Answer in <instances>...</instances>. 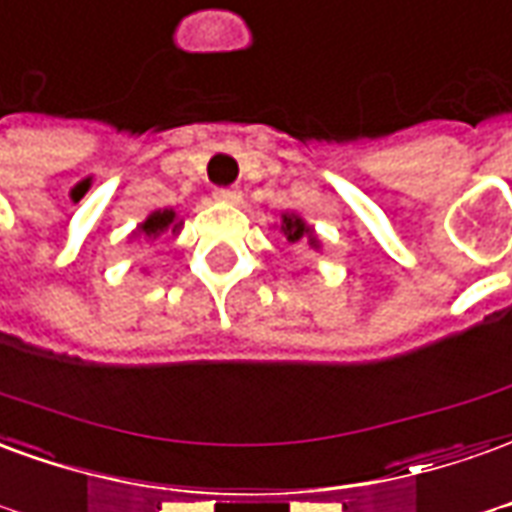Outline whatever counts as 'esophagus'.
Masks as SVG:
<instances>
[{
  "mask_svg": "<svg viewBox=\"0 0 512 512\" xmlns=\"http://www.w3.org/2000/svg\"><path fill=\"white\" fill-rule=\"evenodd\" d=\"M215 199L220 204H240V190L237 188H218L215 190Z\"/></svg>",
  "mask_w": 512,
  "mask_h": 512,
  "instance_id": "esophagus-1",
  "label": "esophagus"
}]
</instances>
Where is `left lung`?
<instances>
[{
  "mask_svg": "<svg viewBox=\"0 0 512 512\" xmlns=\"http://www.w3.org/2000/svg\"><path fill=\"white\" fill-rule=\"evenodd\" d=\"M278 229H281L283 237L292 242V245H308V248H313V251H322V240H319L316 229L308 226L297 212H281V223H278Z\"/></svg>",
  "mask_w": 512,
  "mask_h": 512,
  "instance_id": "1",
  "label": "left lung"
}]
</instances>
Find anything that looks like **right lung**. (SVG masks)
Segmentation results:
<instances>
[{
    "mask_svg": "<svg viewBox=\"0 0 512 512\" xmlns=\"http://www.w3.org/2000/svg\"><path fill=\"white\" fill-rule=\"evenodd\" d=\"M182 231V218L174 207H163V210H152L147 218L141 220L136 226V231L130 234V240H144V242H155L160 240L163 234H171L177 237Z\"/></svg>",
    "mask_w": 512,
    "mask_h": 512,
    "instance_id": "add662e5",
    "label": "right lung"
}]
</instances>
